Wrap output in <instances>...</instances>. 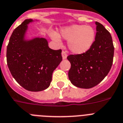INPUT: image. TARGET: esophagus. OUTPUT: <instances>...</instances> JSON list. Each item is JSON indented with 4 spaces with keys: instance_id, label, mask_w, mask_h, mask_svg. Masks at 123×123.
<instances>
[{
    "instance_id": "1",
    "label": "esophagus",
    "mask_w": 123,
    "mask_h": 123,
    "mask_svg": "<svg viewBox=\"0 0 123 123\" xmlns=\"http://www.w3.org/2000/svg\"><path fill=\"white\" fill-rule=\"evenodd\" d=\"M62 58H63V59H65L67 58L68 54H67L66 51H65V50H62Z\"/></svg>"
}]
</instances>
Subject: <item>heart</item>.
Listing matches in <instances>:
<instances>
[{"label": "heart", "instance_id": "1", "mask_svg": "<svg viewBox=\"0 0 123 123\" xmlns=\"http://www.w3.org/2000/svg\"><path fill=\"white\" fill-rule=\"evenodd\" d=\"M61 36L68 41L69 49L75 54H83L92 47L95 40L96 32L90 25H73L64 27L60 31ZM54 41L59 42L60 37L55 33L50 34Z\"/></svg>", "mask_w": 123, "mask_h": 123}]
</instances>
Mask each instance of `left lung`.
<instances>
[{
	"label": "left lung",
	"instance_id": "obj_1",
	"mask_svg": "<svg viewBox=\"0 0 123 123\" xmlns=\"http://www.w3.org/2000/svg\"><path fill=\"white\" fill-rule=\"evenodd\" d=\"M96 34L92 47L87 52L67 57L71 62L68 73L71 83L76 87H93L105 79L112 66L114 47L108 30L96 22Z\"/></svg>",
	"mask_w": 123,
	"mask_h": 123
}]
</instances>
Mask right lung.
Masks as SVG:
<instances>
[{"label":"right lung","mask_w":123,"mask_h":123,"mask_svg":"<svg viewBox=\"0 0 123 123\" xmlns=\"http://www.w3.org/2000/svg\"><path fill=\"white\" fill-rule=\"evenodd\" d=\"M26 19L14 29L7 47V62L10 72L22 87L29 91H41L49 87L53 71L62 61L61 49L53 50L47 40L24 39Z\"/></svg>","instance_id":"right-lung-1"}]
</instances>
